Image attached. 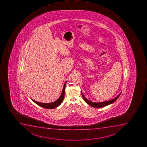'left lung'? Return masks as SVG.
Wrapping results in <instances>:
<instances>
[{
	"instance_id": "1",
	"label": "left lung",
	"mask_w": 147,
	"mask_h": 147,
	"mask_svg": "<svg viewBox=\"0 0 147 147\" xmlns=\"http://www.w3.org/2000/svg\"><path fill=\"white\" fill-rule=\"evenodd\" d=\"M121 92L119 93V95H117V96L115 97V98L112 100H109V101H105V102H93L92 101H90V100H88L84 96V95H83L82 92V95L83 96V99L84 100H85V102L88 104V105H90V106H91L92 107H94V108H101V107H104L106 106L110 105L111 104L114 103L115 101H116V100L119 97V95H121Z\"/></svg>"
}]
</instances>
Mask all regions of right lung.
<instances>
[{"label":"right lung","instance_id":"obj_1","mask_svg":"<svg viewBox=\"0 0 147 147\" xmlns=\"http://www.w3.org/2000/svg\"><path fill=\"white\" fill-rule=\"evenodd\" d=\"M67 81L64 84L63 88L62 89V92L61 94V95L59 97V98L57 100L55 101V102L50 103H40V102H37L35 100H31L33 101V102H35V103L37 104L38 105L40 106L41 107H43L44 108L46 109H54L56 107H58L60 105L61 103H62L64 97V91H65V88L66 84Z\"/></svg>","mask_w":147,"mask_h":147}]
</instances>
